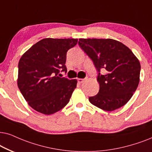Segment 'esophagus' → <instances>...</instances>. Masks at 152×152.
Segmentation results:
<instances>
[{"label": "esophagus", "mask_w": 152, "mask_h": 152, "mask_svg": "<svg viewBox=\"0 0 152 152\" xmlns=\"http://www.w3.org/2000/svg\"><path fill=\"white\" fill-rule=\"evenodd\" d=\"M85 80H86V79H83V78H78V83H83Z\"/></svg>", "instance_id": "obj_1"}]
</instances>
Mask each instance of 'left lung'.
I'll use <instances>...</instances> for the list:
<instances>
[{"instance_id":"left-lung-1","label":"left lung","mask_w":152,"mask_h":152,"mask_svg":"<svg viewBox=\"0 0 152 152\" xmlns=\"http://www.w3.org/2000/svg\"><path fill=\"white\" fill-rule=\"evenodd\" d=\"M78 44L93 60L99 72V91L89 101L106 111L124 106L140 82V63L130 48L113 39H79ZM104 71L100 74V70Z\"/></svg>"}]
</instances>
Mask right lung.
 Masks as SVG:
<instances>
[{
	"label": "right lung",
	"mask_w": 152,
	"mask_h": 152,
	"mask_svg": "<svg viewBox=\"0 0 152 152\" xmlns=\"http://www.w3.org/2000/svg\"><path fill=\"white\" fill-rule=\"evenodd\" d=\"M78 39L45 38L32 45L20 58L17 85L28 104L44 115L53 114L69 102L77 80L58 76L66 72V52Z\"/></svg>",
	"instance_id": "obj_1"
}]
</instances>
